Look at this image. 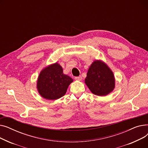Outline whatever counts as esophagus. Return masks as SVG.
Instances as JSON below:
<instances>
[{
  "mask_svg": "<svg viewBox=\"0 0 148 148\" xmlns=\"http://www.w3.org/2000/svg\"><path fill=\"white\" fill-rule=\"evenodd\" d=\"M74 79L77 80H82V77L81 75H80L79 77H75Z\"/></svg>",
  "mask_w": 148,
  "mask_h": 148,
  "instance_id": "34e87169",
  "label": "esophagus"
}]
</instances>
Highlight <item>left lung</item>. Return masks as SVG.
<instances>
[{
  "label": "left lung",
  "instance_id": "left-lung-1",
  "mask_svg": "<svg viewBox=\"0 0 148 148\" xmlns=\"http://www.w3.org/2000/svg\"><path fill=\"white\" fill-rule=\"evenodd\" d=\"M85 83L93 94L104 96L114 88V78L112 71L99 60L93 62L87 73Z\"/></svg>",
  "mask_w": 148,
  "mask_h": 148
}]
</instances>
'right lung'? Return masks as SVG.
<instances>
[{
    "label": "right lung",
    "mask_w": 148,
    "mask_h": 148,
    "mask_svg": "<svg viewBox=\"0 0 148 148\" xmlns=\"http://www.w3.org/2000/svg\"><path fill=\"white\" fill-rule=\"evenodd\" d=\"M73 79L64 74L58 63L44 68L38 77L37 88L40 95L47 99H57L63 97Z\"/></svg>",
    "instance_id": "obj_1"
}]
</instances>
